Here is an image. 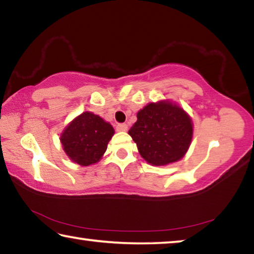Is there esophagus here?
I'll return each mask as SVG.
<instances>
[{"instance_id":"obj_1","label":"esophagus","mask_w":254,"mask_h":254,"mask_svg":"<svg viewBox=\"0 0 254 254\" xmlns=\"http://www.w3.org/2000/svg\"><path fill=\"white\" fill-rule=\"evenodd\" d=\"M127 126L126 123H119L117 126V131L123 132V131H127Z\"/></svg>"}]
</instances>
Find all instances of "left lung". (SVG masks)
<instances>
[{
  "label": "left lung",
  "mask_w": 254,
  "mask_h": 254,
  "mask_svg": "<svg viewBox=\"0 0 254 254\" xmlns=\"http://www.w3.org/2000/svg\"><path fill=\"white\" fill-rule=\"evenodd\" d=\"M136 118L128 134L145 161L165 166L185 156L191 142L192 122L182 107L168 101L150 103Z\"/></svg>",
  "instance_id": "obj_1"
}]
</instances>
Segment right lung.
I'll return each instance as SVG.
<instances>
[{
  "instance_id": "1",
  "label": "right lung",
  "mask_w": 254,
  "mask_h": 254,
  "mask_svg": "<svg viewBox=\"0 0 254 254\" xmlns=\"http://www.w3.org/2000/svg\"><path fill=\"white\" fill-rule=\"evenodd\" d=\"M114 128L92 112H84L68 124L60 136L64 151L80 166L100 161L106 151Z\"/></svg>"
}]
</instances>
